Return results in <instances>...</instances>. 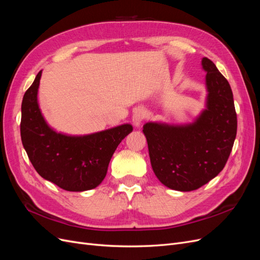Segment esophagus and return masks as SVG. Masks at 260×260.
<instances>
[{
    "label": "esophagus",
    "instance_id": "esophagus-1",
    "mask_svg": "<svg viewBox=\"0 0 260 260\" xmlns=\"http://www.w3.org/2000/svg\"><path fill=\"white\" fill-rule=\"evenodd\" d=\"M145 118V111L143 108H137L132 115V122L136 127H140V124L142 123L143 119Z\"/></svg>",
    "mask_w": 260,
    "mask_h": 260
}]
</instances>
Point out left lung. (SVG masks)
I'll use <instances>...</instances> for the list:
<instances>
[{
  "label": "left lung",
  "mask_w": 260,
  "mask_h": 260,
  "mask_svg": "<svg viewBox=\"0 0 260 260\" xmlns=\"http://www.w3.org/2000/svg\"><path fill=\"white\" fill-rule=\"evenodd\" d=\"M206 104L191 123L149 121L143 125L155 176L171 190H198L224 167L237 137L233 93L216 65L203 57Z\"/></svg>",
  "instance_id": "1"
}]
</instances>
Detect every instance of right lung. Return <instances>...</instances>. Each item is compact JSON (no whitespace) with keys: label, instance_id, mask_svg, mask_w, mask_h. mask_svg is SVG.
Here are the masks:
<instances>
[{"label":"right lung","instance_id":"right-lung-1","mask_svg":"<svg viewBox=\"0 0 260 260\" xmlns=\"http://www.w3.org/2000/svg\"><path fill=\"white\" fill-rule=\"evenodd\" d=\"M42 70L26 91L21 103L20 136L37 172L62 190H92L104 180L108 164L133 128L129 123L85 136L55 131L45 121L38 103Z\"/></svg>","mask_w":260,"mask_h":260}]
</instances>
